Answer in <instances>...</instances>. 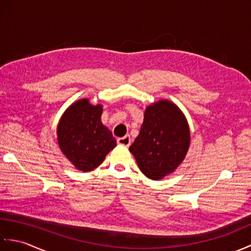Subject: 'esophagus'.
Returning a JSON list of instances; mask_svg holds the SVG:
<instances>
[{"mask_svg":"<svg viewBox=\"0 0 251 251\" xmlns=\"http://www.w3.org/2000/svg\"><path fill=\"white\" fill-rule=\"evenodd\" d=\"M130 142H131V139L129 136H124V137L119 138V139H117V143L121 146H124V147H129Z\"/></svg>","mask_w":251,"mask_h":251,"instance_id":"obj_1","label":"esophagus"}]
</instances>
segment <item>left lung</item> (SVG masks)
Listing matches in <instances>:
<instances>
[{
    "instance_id": "obj_1",
    "label": "left lung",
    "mask_w": 251,
    "mask_h": 251,
    "mask_svg": "<svg viewBox=\"0 0 251 251\" xmlns=\"http://www.w3.org/2000/svg\"><path fill=\"white\" fill-rule=\"evenodd\" d=\"M189 146V125L182 112L170 101L162 100L147 108L129 151L148 178L159 180L179 166Z\"/></svg>"
}]
</instances>
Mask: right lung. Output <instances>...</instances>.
<instances>
[{"label": "right lung", "mask_w": 251, "mask_h": 251, "mask_svg": "<svg viewBox=\"0 0 251 251\" xmlns=\"http://www.w3.org/2000/svg\"><path fill=\"white\" fill-rule=\"evenodd\" d=\"M102 106L92 105L87 99L73 103L58 125L60 150L74 166L90 172L103 162L116 146L112 132L101 123Z\"/></svg>", "instance_id": "add662e5"}]
</instances>
